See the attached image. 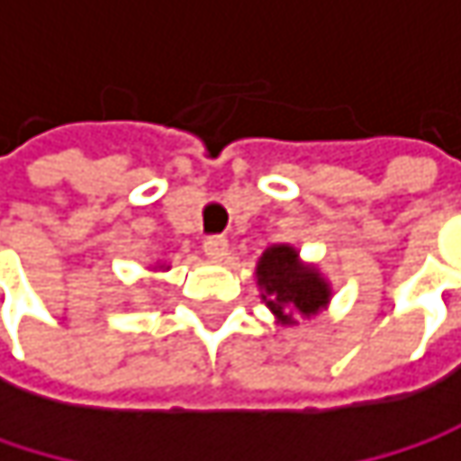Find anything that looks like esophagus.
Returning <instances> with one entry per match:
<instances>
[{"label":"esophagus","mask_w":461,"mask_h":461,"mask_svg":"<svg viewBox=\"0 0 461 461\" xmlns=\"http://www.w3.org/2000/svg\"><path fill=\"white\" fill-rule=\"evenodd\" d=\"M203 250H205V256H208L211 261H221V258H227L230 242H227L224 237H208V240L203 242Z\"/></svg>","instance_id":"34e87169"}]
</instances>
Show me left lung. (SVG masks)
I'll use <instances>...</instances> for the list:
<instances>
[{"mask_svg":"<svg viewBox=\"0 0 461 461\" xmlns=\"http://www.w3.org/2000/svg\"><path fill=\"white\" fill-rule=\"evenodd\" d=\"M256 285L261 302L280 325H294L296 318L312 321L328 310L333 288L315 264L302 261L288 242L269 245L256 264Z\"/></svg>","mask_w":461,"mask_h":461,"instance_id":"8db88e82","label":"left lung"}]
</instances>
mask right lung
Masks as SVG:
<instances>
[{"instance_id":"1","label":"right lung","mask_w":461,"mask_h":461,"mask_svg":"<svg viewBox=\"0 0 461 461\" xmlns=\"http://www.w3.org/2000/svg\"><path fill=\"white\" fill-rule=\"evenodd\" d=\"M159 269L165 272V269H170V267H167V264H154V267H151V272H159Z\"/></svg>"}]
</instances>
